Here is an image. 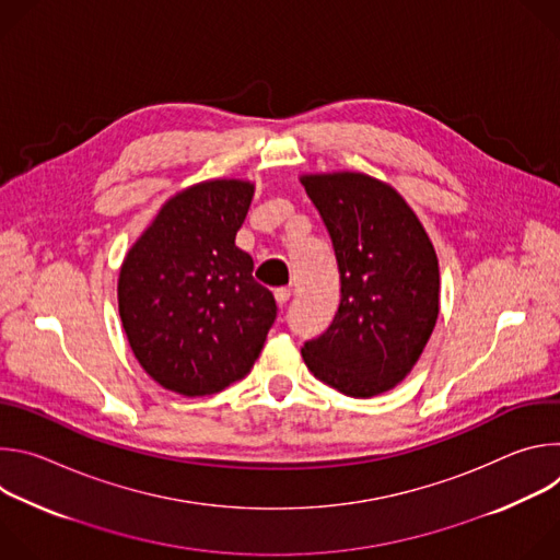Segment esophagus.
Masks as SVG:
<instances>
[{
	"mask_svg": "<svg viewBox=\"0 0 560 560\" xmlns=\"http://www.w3.org/2000/svg\"><path fill=\"white\" fill-rule=\"evenodd\" d=\"M290 296H292L290 288H277V290H275V299H277L279 307H283V305L290 301Z\"/></svg>",
	"mask_w": 560,
	"mask_h": 560,
	"instance_id": "obj_1",
	"label": "esophagus"
}]
</instances>
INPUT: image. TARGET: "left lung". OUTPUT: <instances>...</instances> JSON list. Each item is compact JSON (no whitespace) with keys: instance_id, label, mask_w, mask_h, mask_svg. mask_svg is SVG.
I'll return each instance as SVG.
<instances>
[{"instance_id":"1","label":"left lung","mask_w":560,"mask_h":560,"mask_svg":"<svg viewBox=\"0 0 560 560\" xmlns=\"http://www.w3.org/2000/svg\"><path fill=\"white\" fill-rule=\"evenodd\" d=\"M339 264L341 303L330 328L301 348L307 370L348 396L401 383L436 326L439 259L415 210L363 173L303 175Z\"/></svg>"}]
</instances>
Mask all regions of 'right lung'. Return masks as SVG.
I'll use <instances>...</instances> for the list:
<instances>
[{"mask_svg":"<svg viewBox=\"0 0 560 560\" xmlns=\"http://www.w3.org/2000/svg\"><path fill=\"white\" fill-rule=\"evenodd\" d=\"M255 184L212 179L171 197L128 250L117 283L124 332L159 385L206 396L255 365L277 303L234 246Z\"/></svg>","mask_w":560,"mask_h":560,"instance_id":"obj_1","label":"right lung"}]
</instances>
